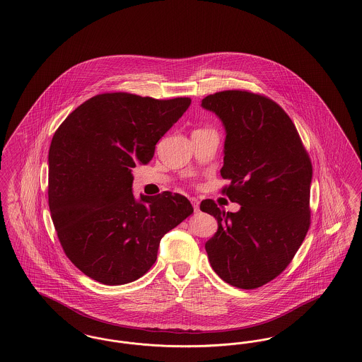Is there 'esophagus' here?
I'll return each instance as SVG.
<instances>
[{
    "label": "esophagus",
    "instance_id": "1",
    "mask_svg": "<svg viewBox=\"0 0 362 362\" xmlns=\"http://www.w3.org/2000/svg\"><path fill=\"white\" fill-rule=\"evenodd\" d=\"M191 203H192V206H194V210L198 211V210H199V201H198L197 198H191Z\"/></svg>",
    "mask_w": 362,
    "mask_h": 362
}]
</instances>
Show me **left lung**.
Returning a JSON list of instances; mask_svg holds the SVG:
<instances>
[{
    "mask_svg": "<svg viewBox=\"0 0 362 362\" xmlns=\"http://www.w3.org/2000/svg\"><path fill=\"white\" fill-rule=\"evenodd\" d=\"M202 106L225 125L221 175L230 183L222 194L241 204L226 213L202 201L201 210L218 221L206 252L223 281L259 288L288 267L308 232L311 159L288 115L262 94L225 90L203 98Z\"/></svg>",
    "mask_w": 362,
    "mask_h": 362,
    "instance_id": "8db88e82",
    "label": "left lung"
}]
</instances>
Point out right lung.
Returning a JSON list of instances; mask_svg holds the SVG:
<instances>
[{"label":"right lung","instance_id":"right-lung-1","mask_svg":"<svg viewBox=\"0 0 362 362\" xmlns=\"http://www.w3.org/2000/svg\"><path fill=\"white\" fill-rule=\"evenodd\" d=\"M188 97L155 100L103 93L60 124L49 146L48 204L60 245L85 275L119 286L145 275L160 240L194 213L186 197L132 192V168L146 164L183 116Z\"/></svg>","mask_w":362,"mask_h":362}]
</instances>
